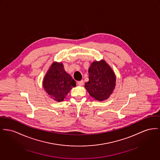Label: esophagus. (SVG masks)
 Returning <instances> with one entry per match:
<instances>
[{
    "mask_svg": "<svg viewBox=\"0 0 160 160\" xmlns=\"http://www.w3.org/2000/svg\"><path fill=\"white\" fill-rule=\"evenodd\" d=\"M77 83V85H78V86H82V85H83V80L78 81Z\"/></svg>",
    "mask_w": 160,
    "mask_h": 160,
    "instance_id": "obj_1",
    "label": "esophagus"
}]
</instances>
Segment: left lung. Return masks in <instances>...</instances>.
<instances>
[{"mask_svg": "<svg viewBox=\"0 0 160 160\" xmlns=\"http://www.w3.org/2000/svg\"><path fill=\"white\" fill-rule=\"evenodd\" d=\"M115 81L114 72L105 61L94 62L89 69V82L85 87L95 100L103 101L112 93Z\"/></svg>", "mask_w": 160, "mask_h": 160, "instance_id": "1", "label": "left lung"}]
</instances>
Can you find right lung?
Wrapping results in <instances>:
<instances>
[{
  "label": "right lung",
  "mask_w": 160,
  "mask_h": 160,
  "mask_svg": "<svg viewBox=\"0 0 160 160\" xmlns=\"http://www.w3.org/2000/svg\"><path fill=\"white\" fill-rule=\"evenodd\" d=\"M43 88L48 95L59 102L76 86L75 81L67 74L62 63L55 62L49 69L43 82Z\"/></svg>",
  "instance_id": "1"
}]
</instances>
